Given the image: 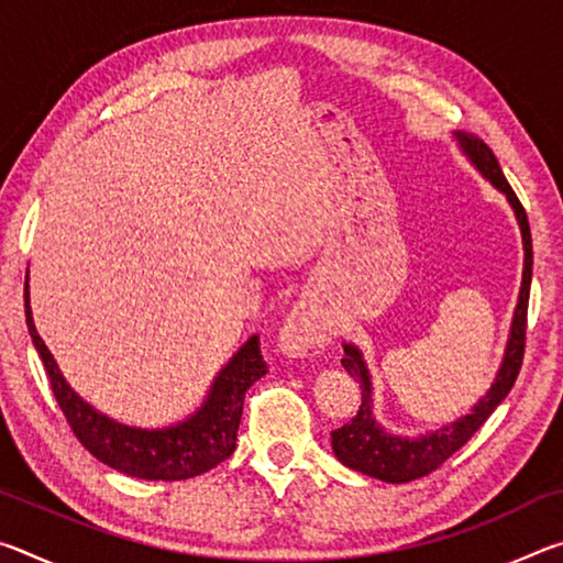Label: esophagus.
<instances>
[{
    "mask_svg": "<svg viewBox=\"0 0 563 563\" xmlns=\"http://www.w3.org/2000/svg\"><path fill=\"white\" fill-rule=\"evenodd\" d=\"M330 342V320L320 310L316 300H298L285 318L278 345L283 355L288 357H308L320 355Z\"/></svg>",
    "mask_w": 563,
    "mask_h": 563,
    "instance_id": "esophagus-1",
    "label": "esophagus"
}]
</instances>
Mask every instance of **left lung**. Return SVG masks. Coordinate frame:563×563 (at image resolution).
<instances>
[{
	"label": "left lung",
	"mask_w": 563,
	"mask_h": 563,
	"mask_svg": "<svg viewBox=\"0 0 563 563\" xmlns=\"http://www.w3.org/2000/svg\"><path fill=\"white\" fill-rule=\"evenodd\" d=\"M454 136L460 141L466 158L472 161L484 178L492 180V184L507 196L514 213H517V221L521 228V241H523L521 290H519L517 310H514L507 352H504V362L497 373V379H494V385L489 387V393L472 407L470 415H464L452 424L440 427L437 432L415 437V440L387 434L383 427L375 422L373 383H369L365 360H362L360 350L355 345H347V342L342 345L345 347L342 367H345L352 377H357V383L362 387V405L357 409V415L352 417L347 424H342L332 432V452H335L338 460L345 466H350V470H357L362 474L375 476V479L393 482V484L412 482V479H419V476H427L472 440V434L487 422L489 415L497 409L501 399L509 395L514 383H517V375L523 362V345H527V310H529L531 263H533L527 211H523L517 194L511 190L509 180L504 178L499 161L492 154V148L484 144L482 139L472 136V133L454 131Z\"/></svg>",
	"instance_id": "1"
}]
</instances>
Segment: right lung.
Segmentation results:
<instances>
[{"instance_id": "right-lung-1", "label": "right lung", "mask_w": 563, "mask_h": 563, "mask_svg": "<svg viewBox=\"0 0 563 563\" xmlns=\"http://www.w3.org/2000/svg\"><path fill=\"white\" fill-rule=\"evenodd\" d=\"M24 312L26 328H30L34 347L49 375L56 402H59L76 440L97 460L129 476H139V479L178 482L213 470L233 454L247 387L268 373V365L261 355L258 335L247 340L218 373L211 393L196 415L174 427H164V430H139V427L113 422L107 415L97 412L66 385L54 355L34 328L30 283H24Z\"/></svg>"}]
</instances>
